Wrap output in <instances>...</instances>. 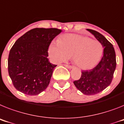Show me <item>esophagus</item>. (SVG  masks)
<instances>
[{
    "instance_id": "1",
    "label": "esophagus",
    "mask_w": 124,
    "mask_h": 124,
    "mask_svg": "<svg viewBox=\"0 0 124 124\" xmlns=\"http://www.w3.org/2000/svg\"><path fill=\"white\" fill-rule=\"evenodd\" d=\"M64 66H65V67L68 68H69V69H71V68H73V66H71V65H68V64H64Z\"/></svg>"
}]
</instances>
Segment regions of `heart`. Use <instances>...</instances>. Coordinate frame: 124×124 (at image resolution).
<instances>
[{
  "label": "heart",
  "instance_id": "b5f03b06",
  "mask_svg": "<svg viewBox=\"0 0 124 124\" xmlns=\"http://www.w3.org/2000/svg\"><path fill=\"white\" fill-rule=\"evenodd\" d=\"M52 60L55 63L66 61L72 56L73 61L82 70L92 68L99 62L103 53L100 41L92 40L88 37L66 34L52 43L48 49Z\"/></svg>",
  "mask_w": 124,
  "mask_h": 124
}]
</instances>
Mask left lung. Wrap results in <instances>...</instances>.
Segmentation results:
<instances>
[{"instance_id":"8db88e82","label":"left lung","mask_w":124,"mask_h":124,"mask_svg":"<svg viewBox=\"0 0 124 124\" xmlns=\"http://www.w3.org/2000/svg\"><path fill=\"white\" fill-rule=\"evenodd\" d=\"M101 43L103 55L97 66L81 72V78L73 81L78 90L86 95H93L101 92L110 85L112 81L116 68V56L113 45L96 31L87 29Z\"/></svg>"}]
</instances>
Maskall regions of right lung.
Masks as SVG:
<instances>
[{
  "instance_id": "1",
  "label": "right lung",
  "mask_w": 124,
  "mask_h": 124,
  "mask_svg": "<svg viewBox=\"0 0 124 124\" xmlns=\"http://www.w3.org/2000/svg\"><path fill=\"white\" fill-rule=\"evenodd\" d=\"M61 32L56 28H34L16 41L9 54L8 71L18 91L37 95L46 90L57 66L49 61L47 50Z\"/></svg>"
}]
</instances>
